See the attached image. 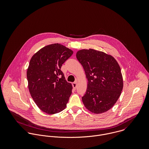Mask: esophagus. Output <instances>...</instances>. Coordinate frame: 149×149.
I'll list each match as a JSON object with an SVG mask.
<instances>
[{
  "label": "esophagus",
  "mask_w": 149,
  "mask_h": 149,
  "mask_svg": "<svg viewBox=\"0 0 149 149\" xmlns=\"http://www.w3.org/2000/svg\"><path fill=\"white\" fill-rule=\"evenodd\" d=\"M72 85H73V88H74V89H76V87H77V84L76 82H75V83H72Z\"/></svg>",
  "instance_id": "obj_1"
}]
</instances>
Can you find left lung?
<instances>
[{
  "mask_svg": "<svg viewBox=\"0 0 149 149\" xmlns=\"http://www.w3.org/2000/svg\"><path fill=\"white\" fill-rule=\"evenodd\" d=\"M76 57L88 80L82 97L85 108L95 114L106 112L116 103L123 89L119 65L111 55L93 49L77 51Z\"/></svg>",
  "mask_w": 149,
  "mask_h": 149,
  "instance_id": "left-lung-1",
  "label": "left lung"
}]
</instances>
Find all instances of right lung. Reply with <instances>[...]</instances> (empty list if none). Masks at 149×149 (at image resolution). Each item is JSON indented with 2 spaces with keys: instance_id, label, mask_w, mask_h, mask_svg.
Segmentation results:
<instances>
[{
  "instance_id": "obj_1",
  "label": "right lung",
  "mask_w": 149,
  "mask_h": 149,
  "mask_svg": "<svg viewBox=\"0 0 149 149\" xmlns=\"http://www.w3.org/2000/svg\"><path fill=\"white\" fill-rule=\"evenodd\" d=\"M73 53L60 43H53L38 50L30 61L27 70L29 90L37 106L47 114L64 110L72 94V84L66 81L60 69Z\"/></svg>"
}]
</instances>
